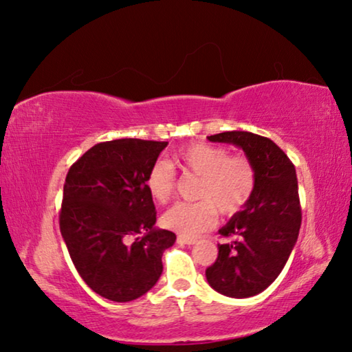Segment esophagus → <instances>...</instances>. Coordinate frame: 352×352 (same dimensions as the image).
<instances>
[{"instance_id":"obj_1","label":"esophagus","mask_w":352,"mask_h":352,"mask_svg":"<svg viewBox=\"0 0 352 352\" xmlns=\"http://www.w3.org/2000/svg\"><path fill=\"white\" fill-rule=\"evenodd\" d=\"M177 242L180 245H194V243H196V239H190V237H183V235H178Z\"/></svg>"}]
</instances>
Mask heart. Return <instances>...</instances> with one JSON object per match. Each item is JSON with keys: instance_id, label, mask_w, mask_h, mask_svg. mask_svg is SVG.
<instances>
[{"instance_id": "heart-1", "label": "heart", "mask_w": 352, "mask_h": 352, "mask_svg": "<svg viewBox=\"0 0 352 352\" xmlns=\"http://www.w3.org/2000/svg\"><path fill=\"white\" fill-rule=\"evenodd\" d=\"M174 164L183 174L197 177L196 202H180L162 214V226L183 237H196L217 224L218 212L224 217L239 213L253 196L256 170L245 155H228V150L206 142L182 146ZM150 196L167 204L174 196L175 175L166 162L151 166L145 180Z\"/></svg>"}]
</instances>
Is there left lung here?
<instances>
[{"label":"left lung","instance_id":"8db88e82","mask_svg":"<svg viewBox=\"0 0 352 352\" xmlns=\"http://www.w3.org/2000/svg\"><path fill=\"white\" fill-rule=\"evenodd\" d=\"M208 140L240 146L256 170L253 196L219 229L234 240L218 245V258L206 270L214 291L246 298L276 280L297 242L302 208L296 167L274 140L258 134L228 131Z\"/></svg>","mask_w":352,"mask_h":352}]
</instances>
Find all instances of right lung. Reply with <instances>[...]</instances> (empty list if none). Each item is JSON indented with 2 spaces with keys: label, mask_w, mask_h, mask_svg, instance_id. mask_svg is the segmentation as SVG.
<instances>
[{
  "label": "right lung",
  "mask_w": 352,
  "mask_h": 352,
  "mask_svg": "<svg viewBox=\"0 0 352 352\" xmlns=\"http://www.w3.org/2000/svg\"><path fill=\"white\" fill-rule=\"evenodd\" d=\"M167 142L117 139L91 146L71 166L60 230L78 275L113 302L148 292L162 274L175 234L156 229L145 180Z\"/></svg>",
  "instance_id": "1"
}]
</instances>
